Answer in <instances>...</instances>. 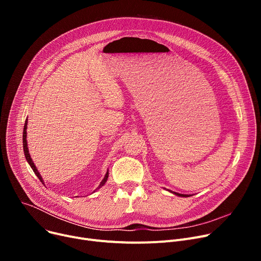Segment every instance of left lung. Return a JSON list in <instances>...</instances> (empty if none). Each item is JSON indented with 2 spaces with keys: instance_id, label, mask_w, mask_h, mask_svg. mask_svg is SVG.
<instances>
[{
  "instance_id": "obj_1",
  "label": "left lung",
  "mask_w": 261,
  "mask_h": 261,
  "mask_svg": "<svg viewBox=\"0 0 261 261\" xmlns=\"http://www.w3.org/2000/svg\"><path fill=\"white\" fill-rule=\"evenodd\" d=\"M168 191H170V193L174 194L175 196H179V197H190V195H182V194H179V193H174V191H171V190H168Z\"/></svg>"
}]
</instances>
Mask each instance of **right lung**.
Returning <instances> with one entry per match:
<instances>
[{"label": "right lung", "mask_w": 261, "mask_h": 261, "mask_svg": "<svg viewBox=\"0 0 261 261\" xmlns=\"http://www.w3.org/2000/svg\"><path fill=\"white\" fill-rule=\"evenodd\" d=\"M26 129H27V118H26V120H25V125H24V129H23V150H24V154H25V158H26L27 162H29V164L31 165L32 169L34 170L35 174L39 177V180H40L41 182H42V184H44V183H43L42 176H41V174L39 173V171H38V169H37L36 165H35L34 162H33V160H32V158H31V154H30V152H29V147H27V141H26V136H27ZM108 176H109V170L107 171V173H106V175H105V177H103V180L100 182V184H99L98 188H100L101 186H103V185H105V183H106V182H107V180H108ZM98 188H97V189H98ZM97 189H96V190H97Z\"/></svg>", "instance_id": "1"}]
</instances>
